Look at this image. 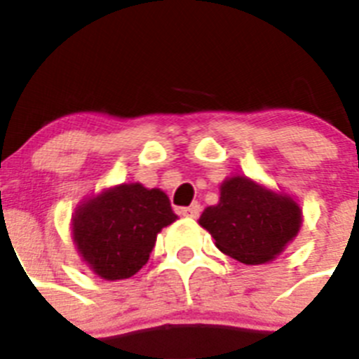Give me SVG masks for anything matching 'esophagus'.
I'll use <instances>...</instances> for the list:
<instances>
[{
    "label": "esophagus",
    "instance_id": "34e87169",
    "mask_svg": "<svg viewBox=\"0 0 359 359\" xmlns=\"http://www.w3.org/2000/svg\"><path fill=\"white\" fill-rule=\"evenodd\" d=\"M199 212H201V205H198V203H194V205H190V207H187V208H182V214L185 215V217H190V219L198 217Z\"/></svg>",
    "mask_w": 359,
    "mask_h": 359
}]
</instances>
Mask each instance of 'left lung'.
<instances>
[{
    "instance_id": "left-lung-1",
    "label": "left lung",
    "mask_w": 359,
    "mask_h": 359,
    "mask_svg": "<svg viewBox=\"0 0 359 359\" xmlns=\"http://www.w3.org/2000/svg\"><path fill=\"white\" fill-rule=\"evenodd\" d=\"M199 224L228 257L243 264H264L297 237L302 210L290 196L246 176H231L221 183L219 203L205 208Z\"/></svg>"
}]
</instances>
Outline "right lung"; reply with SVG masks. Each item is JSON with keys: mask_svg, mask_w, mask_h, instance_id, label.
I'll return each mask as SVG.
<instances>
[{"mask_svg": "<svg viewBox=\"0 0 359 359\" xmlns=\"http://www.w3.org/2000/svg\"><path fill=\"white\" fill-rule=\"evenodd\" d=\"M176 219L163 190L122 183L77 207L72 237L82 261L98 277L120 280L147 264L156 236Z\"/></svg>", "mask_w": 359, "mask_h": 359, "instance_id": "right-lung-1", "label": "right lung"}]
</instances>
